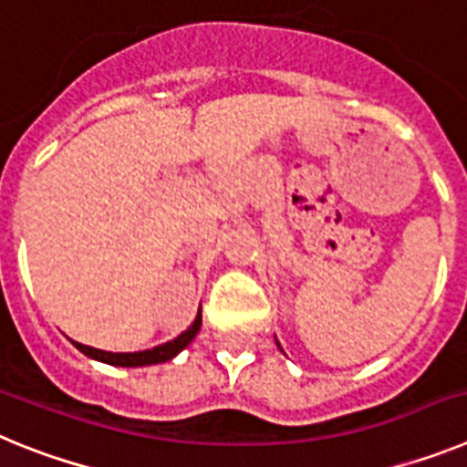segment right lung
<instances>
[{
    "instance_id": "right-lung-1",
    "label": "right lung",
    "mask_w": 467,
    "mask_h": 467,
    "mask_svg": "<svg viewBox=\"0 0 467 467\" xmlns=\"http://www.w3.org/2000/svg\"><path fill=\"white\" fill-rule=\"evenodd\" d=\"M201 320H203V316H201V311H198V316H196V320L192 323V327L184 329V332L180 334L177 339L168 341V344L156 346V348H151V350H140V353H107V350L90 348V346L77 344V341H74V346H77V348H79L84 356L95 358V360H100V362H107V365H117V367L156 365V362L171 360V358H175L180 350L187 348V346L192 344L193 337L198 334V329H201Z\"/></svg>"
}]
</instances>
